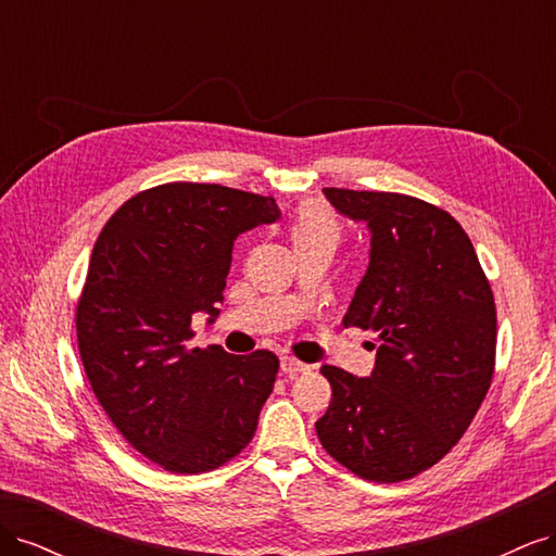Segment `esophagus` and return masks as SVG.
Returning a JSON list of instances; mask_svg holds the SVG:
<instances>
[{
    "label": "esophagus",
    "instance_id": "obj_1",
    "mask_svg": "<svg viewBox=\"0 0 556 556\" xmlns=\"http://www.w3.org/2000/svg\"><path fill=\"white\" fill-rule=\"evenodd\" d=\"M280 368H282V374L288 376V378H296L299 374H306V371H308V364L299 362V359H294V357H290V355H285V357L280 359Z\"/></svg>",
    "mask_w": 556,
    "mask_h": 556
}]
</instances>
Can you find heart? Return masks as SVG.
Instances as JSON below:
<instances>
[{
    "label": "heart",
    "instance_id": "heart-1",
    "mask_svg": "<svg viewBox=\"0 0 556 556\" xmlns=\"http://www.w3.org/2000/svg\"><path fill=\"white\" fill-rule=\"evenodd\" d=\"M341 237V223L336 220V215L319 206V204H306L301 206L292 220V241L294 243H306L315 239H329L339 241Z\"/></svg>",
    "mask_w": 556,
    "mask_h": 556
}]
</instances>
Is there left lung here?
Instances as JSON below:
<instances>
[{
    "mask_svg": "<svg viewBox=\"0 0 556 556\" xmlns=\"http://www.w3.org/2000/svg\"><path fill=\"white\" fill-rule=\"evenodd\" d=\"M329 204L371 231V262L343 317L378 331L376 368L331 384L315 422L331 457L371 482H401L441 462L473 422L496 359L494 294L454 217L396 192L325 188Z\"/></svg>",
    "mask_w": 556,
    "mask_h": 556,
    "instance_id": "left-lung-1",
    "label": "left lung"
}]
</instances>
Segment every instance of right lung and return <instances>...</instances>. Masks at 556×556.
<instances>
[{"mask_svg": "<svg viewBox=\"0 0 556 556\" xmlns=\"http://www.w3.org/2000/svg\"><path fill=\"white\" fill-rule=\"evenodd\" d=\"M274 197L166 182L127 199L92 248L76 306L86 376L125 441L164 470L206 473L252 441L278 357L190 348L217 317L239 233L276 223Z\"/></svg>", "mask_w": 556, "mask_h": 556, "instance_id": "right-lung-1", "label": "right lung"}]
</instances>
